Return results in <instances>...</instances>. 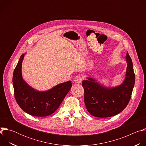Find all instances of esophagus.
<instances>
[{
    "instance_id": "34e87169",
    "label": "esophagus",
    "mask_w": 146,
    "mask_h": 146,
    "mask_svg": "<svg viewBox=\"0 0 146 146\" xmlns=\"http://www.w3.org/2000/svg\"><path fill=\"white\" fill-rule=\"evenodd\" d=\"M82 80V77L80 76V75H78L74 79V81L76 83H77V84H80V83L81 82V81Z\"/></svg>"
}]
</instances>
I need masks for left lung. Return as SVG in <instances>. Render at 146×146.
Segmentation results:
<instances>
[{"label": "left lung", "instance_id": "1", "mask_svg": "<svg viewBox=\"0 0 146 146\" xmlns=\"http://www.w3.org/2000/svg\"><path fill=\"white\" fill-rule=\"evenodd\" d=\"M125 60L127 64L125 77L118 86L107 87L91 77L82 81L85 105L92 115L99 118L114 116L128 105L135 85V75L132 61L128 52Z\"/></svg>", "mask_w": 146, "mask_h": 146}]
</instances>
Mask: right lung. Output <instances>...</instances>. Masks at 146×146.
<instances>
[{
	"mask_svg": "<svg viewBox=\"0 0 146 146\" xmlns=\"http://www.w3.org/2000/svg\"><path fill=\"white\" fill-rule=\"evenodd\" d=\"M26 54V53H25ZM25 54L20 56L13 76L14 96L19 106L36 117H46L54 113L72 87V81L60 83L47 91H38L23 79L22 64Z\"/></svg>",
	"mask_w": 146,
	"mask_h": 146,
	"instance_id": "add662e5",
	"label": "right lung"
}]
</instances>
